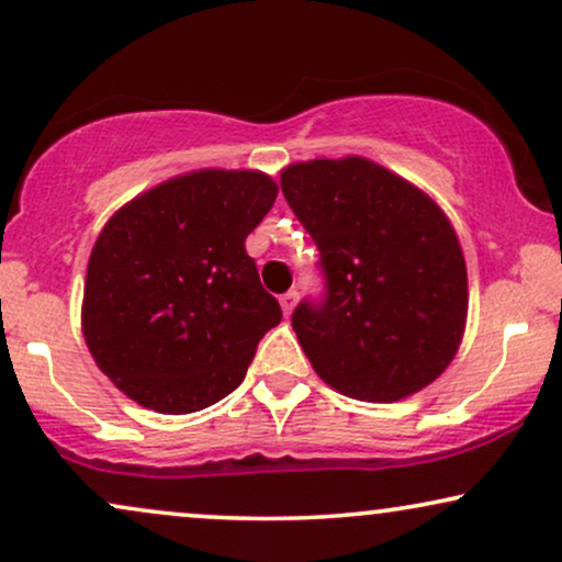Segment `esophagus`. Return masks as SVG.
Segmentation results:
<instances>
[{
    "instance_id": "obj_1",
    "label": "esophagus",
    "mask_w": 562,
    "mask_h": 562,
    "mask_svg": "<svg viewBox=\"0 0 562 562\" xmlns=\"http://www.w3.org/2000/svg\"><path fill=\"white\" fill-rule=\"evenodd\" d=\"M296 292H286L281 296V310H283V315H292L294 313V307H296Z\"/></svg>"
}]
</instances>
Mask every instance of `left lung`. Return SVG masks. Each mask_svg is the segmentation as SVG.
Segmentation results:
<instances>
[{
	"instance_id": "8db88e82",
	"label": "left lung",
	"mask_w": 562,
	"mask_h": 562,
	"mask_svg": "<svg viewBox=\"0 0 562 562\" xmlns=\"http://www.w3.org/2000/svg\"><path fill=\"white\" fill-rule=\"evenodd\" d=\"M283 198L321 249L323 304L292 328L323 383L391 404L427 387L467 328V262L427 192L370 158H315L281 171Z\"/></svg>"
}]
</instances>
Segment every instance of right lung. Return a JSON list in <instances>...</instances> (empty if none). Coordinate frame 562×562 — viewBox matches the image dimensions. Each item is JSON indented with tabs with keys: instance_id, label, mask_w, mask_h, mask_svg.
<instances>
[{
	"instance_id": "obj_1",
	"label": "right lung",
	"mask_w": 562,
	"mask_h": 562,
	"mask_svg": "<svg viewBox=\"0 0 562 562\" xmlns=\"http://www.w3.org/2000/svg\"><path fill=\"white\" fill-rule=\"evenodd\" d=\"M279 184L252 169H200L124 203L95 239L82 336L124 396L192 414L245 380L260 338L281 323L245 249Z\"/></svg>"
}]
</instances>
